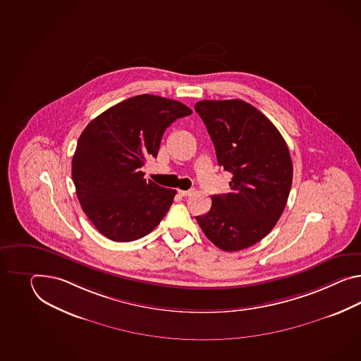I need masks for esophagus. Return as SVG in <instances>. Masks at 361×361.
<instances>
[{"mask_svg":"<svg viewBox=\"0 0 361 361\" xmlns=\"http://www.w3.org/2000/svg\"><path fill=\"white\" fill-rule=\"evenodd\" d=\"M194 193V189H189V190H178V194L181 195V197H189V195H192Z\"/></svg>","mask_w":361,"mask_h":361,"instance_id":"1","label":"esophagus"}]
</instances>
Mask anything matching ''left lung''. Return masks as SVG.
I'll return each instance as SVG.
<instances>
[{
    "instance_id": "8db88e82",
    "label": "left lung",
    "mask_w": 361,
    "mask_h": 361,
    "mask_svg": "<svg viewBox=\"0 0 361 361\" xmlns=\"http://www.w3.org/2000/svg\"><path fill=\"white\" fill-rule=\"evenodd\" d=\"M194 109L212 137L219 166L232 173L231 192L214 194L210 212L195 219L221 250L255 245L274 228L290 195L293 167L287 143L244 100H201Z\"/></svg>"
}]
</instances>
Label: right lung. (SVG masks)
Returning a JSON list of instances; mask_svg holds the SVG:
<instances>
[{
    "instance_id": "right-lung-1",
    "label": "right lung",
    "mask_w": 361,
    "mask_h": 361,
    "mask_svg": "<svg viewBox=\"0 0 361 361\" xmlns=\"http://www.w3.org/2000/svg\"><path fill=\"white\" fill-rule=\"evenodd\" d=\"M192 109L166 97L138 95L111 106L85 128L71 176L82 210L106 238L128 243L149 235L166 216L176 190L145 180L161 137Z\"/></svg>"
}]
</instances>
